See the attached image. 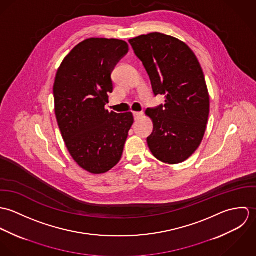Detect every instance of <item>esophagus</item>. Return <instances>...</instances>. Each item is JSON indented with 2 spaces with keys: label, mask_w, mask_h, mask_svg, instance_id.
I'll return each mask as SVG.
<instances>
[{
  "label": "esophagus",
  "mask_w": 256,
  "mask_h": 256,
  "mask_svg": "<svg viewBox=\"0 0 256 256\" xmlns=\"http://www.w3.org/2000/svg\"><path fill=\"white\" fill-rule=\"evenodd\" d=\"M133 115H134L135 120H137V119H139L143 115V112L142 111H136V112H133Z\"/></svg>",
  "instance_id": "esophagus-1"
}]
</instances>
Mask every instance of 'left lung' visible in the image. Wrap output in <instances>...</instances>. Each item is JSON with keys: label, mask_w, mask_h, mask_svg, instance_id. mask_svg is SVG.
I'll return each mask as SVG.
<instances>
[{"label": "left lung", "mask_w": 256, "mask_h": 256, "mask_svg": "<svg viewBox=\"0 0 256 256\" xmlns=\"http://www.w3.org/2000/svg\"><path fill=\"white\" fill-rule=\"evenodd\" d=\"M150 76L154 96L166 104L148 108L154 123L146 138L154 158L176 164L200 146L210 111L205 76L193 51L180 39L160 32L129 40Z\"/></svg>", "instance_id": "1"}]
</instances>
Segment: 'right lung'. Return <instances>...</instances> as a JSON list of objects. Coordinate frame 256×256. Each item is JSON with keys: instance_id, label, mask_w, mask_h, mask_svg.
Listing matches in <instances>:
<instances>
[{"instance_id": "right-lung-1", "label": "right lung", "mask_w": 256, "mask_h": 256, "mask_svg": "<svg viewBox=\"0 0 256 256\" xmlns=\"http://www.w3.org/2000/svg\"><path fill=\"white\" fill-rule=\"evenodd\" d=\"M128 51L123 40L90 38L65 57L56 74L58 126L74 160L90 174H104L118 164L134 122L131 112L104 108L113 90L111 74Z\"/></svg>"}]
</instances>
